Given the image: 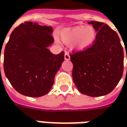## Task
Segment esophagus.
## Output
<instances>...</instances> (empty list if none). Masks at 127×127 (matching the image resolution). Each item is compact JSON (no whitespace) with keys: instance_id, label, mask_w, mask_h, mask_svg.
I'll list each match as a JSON object with an SVG mask.
<instances>
[{"instance_id":"obj_1","label":"esophagus","mask_w":127,"mask_h":127,"mask_svg":"<svg viewBox=\"0 0 127 127\" xmlns=\"http://www.w3.org/2000/svg\"><path fill=\"white\" fill-rule=\"evenodd\" d=\"M64 59H66V60H70V56L68 55V53H66L65 54V55H64Z\"/></svg>"}]
</instances>
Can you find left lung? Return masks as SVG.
I'll return each mask as SVG.
<instances>
[{"instance_id":"8db88e82","label":"left lung","mask_w":127,"mask_h":127,"mask_svg":"<svg viewBox=\"0 0 127 127\" xmlns=\"http://www.w3.org/2000/svg\"><path fill=\"white\" fill-rule=\"evenodd\" d=\"M52 31L51 27L25 22L10 36L4 51L3 68L10 84L22 95L41 97L54 84L64 61V52L54 54L48 49L54 42Z\"/></svg>"}]
</instances>
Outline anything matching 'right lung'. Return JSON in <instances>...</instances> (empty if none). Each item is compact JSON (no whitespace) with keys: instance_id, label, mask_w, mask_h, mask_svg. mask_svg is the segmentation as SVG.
<instances>
[{"instance_id":"obj_1","label":"right lung","mask_w":127,"mask_h":127,"mask_svg":"<svg viewBox=\"0 0 127 127\" xmlns=\"http://www.w3.org/2000/svg\"><path fill=\"white\" fill-rule=\"evenodd\" d=\"M88 23L95 26L100 24ZM99 28L93 45L70 55L75 85L82 94L91 97L111 93L124 71V51L117 32L107 25Z\"/></svg>"}]
</instances>
